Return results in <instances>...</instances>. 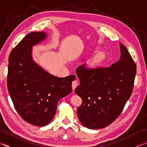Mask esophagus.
<instances>
[{
	"label": "esophagus",
	"instance_id": "1",
	"mask_svg": "<svg viewBox=\"0 0 147 147\" xmlns=\"http://www.w3.org/2000/svg\"><path fill=\"white\" fill-rule=\"evenodd\" d=\"M78 84L79 83H78V81L77 80H75L72 82V84H71V87H72L73 90H74V89L77 88V86H78Z\"/></svg>",
	"mask_w": 147,
	"mask_h": 147
}]
</instances>
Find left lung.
<instances>
[{"label": "left lung", "instance_id": "8db88e82", "mask_svg": "<svg viewBox=\"0 0 147 147\" xmlns=\"http://www.w3.org/2000/svg\"><path fill=\"white\" fill-rule=\"evenodd\" d=\"M121 58L109 67L87 68L79 66L76 73L80 86L75 89L82 98L77 116L85 127H105L121 114L132 93L136 65L123 44Z\"/></svg>", "mask_w": 147, "mask_h": 147}]
</instances>
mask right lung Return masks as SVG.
<instances>
[{
	"mask_svg": "<svg viewBox=\"0 0 147 147\" xmlns=\"http://www.w3.org/2000/svg\"><path fill=\"white\" fill-rule=\"evenodd\" d=\"M46 33L31 32L13 49L9 57L7 89L22 119L36 126H44L54 118L59 99L72 90L74 75L58 77L33 60L32 46L46 38Z\"/></svg>",
	"mask_w": 147,
	"mask_h": 147,
	"instance_id": "1",
	"label": "right lung"
}]
</instances>
